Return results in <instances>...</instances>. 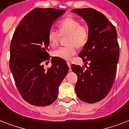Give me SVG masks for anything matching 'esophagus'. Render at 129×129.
I'll return each mask as SVG.
<instances>
[{"mask_svg":"<svg viewBox=\"0 0 129 129\" xmlns=\"http://www.w3.org/2000/svg\"><path fill=\"white\" fill-rule=\"evenodd\" d=\"M67 63H68V66L69 68H70V71H71V63L69 62V61H67Z\"/></svg>","mask_w":129,"mask_h":129,"instance_id":"34e87169","label":"esophagus"}]
</instances>
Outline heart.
<instances>
[{"instance_id": "obj_1", "label": "heart", "mask_w": 129, "mask_h": 129, "mask_svg": "<svg viewBox=\"0 0 129 129\" xmlns=\"http://www.w3.org/2000/svg\"><path fill=\"white\" fill-rule=\"evenodd\" d=\"M59 31L51 29L48 32L47 39L51 46L55 47L59 43L61 36L66 38V46L60 47L53 51V55L57 57L70 59L76 53L77 47H83L89 37V29L87 25L80 24L78 19L73 17H66L58 24Z\"/></svg>"}]
</instances>
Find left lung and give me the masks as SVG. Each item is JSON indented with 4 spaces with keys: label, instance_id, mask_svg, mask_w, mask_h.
<instances>
[{
    "label": "left lung",
    "instance_id": "obj_1",
    "mask_svg": "<svg viewBox=\"0 0 129 129\" xmlns=\"http://www.w3.org/2000/svg\"><path fill=\"white\" fill-rule=\"evenodd\" d=\"M86 21L89 37L78 56L86 64H72L78 76L75 86L77 96L87 103L102 100L108 94L116 76L119 57V45L116 28L102 13L94 9H75L72 11Z\"/></svg>",
    "mask_w": 129,
    "mask_h": 129
}]
</instances>
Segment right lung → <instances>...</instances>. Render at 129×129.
Wrapping results in <instances>:
<instances>
[{
	"label": "right lung",
	"instance_id": "1",
	"mask_svg": "<svg viewBox=\"0 0 129 129\" xmlns=\"http://www.w3.org/2000/svg\"><path fill=\"white\" fill-rule=\"evenodd\" d=\"M63 13V10L36 8L23 17L13 35L10 70L20 94L32 105L52 104L68 72L66 61L59 57H53L52 66L47 70L43 65L49 59L48 32L55 20Z\"/></svg>",
	"mask_w": 129,
	"mask_h": 129
}]
</instances>
